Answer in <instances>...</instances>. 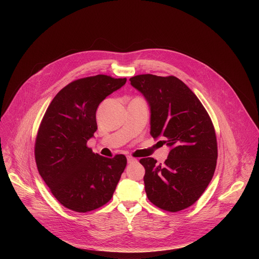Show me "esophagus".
Instances as JSON below:
<instances>
[{"label": "esophagus", "instance_id": "34e87169", "mask_svg": "<svg viewBox=\"0 0 259 259\" xmlns=\"http://www.w3.org/2000/svg\"><path fill=\"white\" fill-rule=\"evenodd\" d=\"M127 161H128V163L129 164H131V163H134V162H136V159H134V158H132V157H127Z\"/></svg>", "mask_w": 259, "mask_h": 259}]
</instances>
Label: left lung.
I'll return each mask as SVG.
<instances>
[{
	"label": "left lung",
	"instance_id": "left-lung-1",
	"mask_svg": "<svg viewBox=\"0 0 259 259\" xmlns=\"http://www.w3.org/2000/svg\"><path fill=\"white\" fill-rule=\"evenodd\" d=\"M150 105L151 135L170 147L164 164L153 158L145 169V193L157 207L177 212L192 206L210 183L217 160L212 121L195 93L176 77L139 75L130 79Z\"/></svg>",
	"mask_w": 259,
	"mask_h": 259
}]
</instances>
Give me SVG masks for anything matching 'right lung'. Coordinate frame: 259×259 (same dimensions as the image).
I'll list each match as a JSON object with an SVG mask.
<instances>
[{
	"mask_svg": "<svg viewBox=\"0 0 259 259\" xmlns=\"http://www.w3.org/2000/svg\"><path fill=\"white\" fill-rule=\"evenodd\" d=\"M127 79L97 75L61 89L48 106L34 144L39 173L57 201L67 209L88 212L113 197L127 159L94 154L87 141L97 130L96 110Z\"/></svg>",
	"mask_w": 259,
	"mask_h": 259,
	"instance_id": "add662e5",
	"label": "right lung"
}]
</instances>
